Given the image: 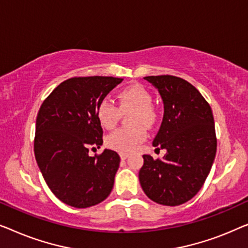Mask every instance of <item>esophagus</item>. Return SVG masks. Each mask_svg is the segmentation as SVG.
<instances>
[{
  "label": "esophagus",
  "instance_id": "obj_1",
  "mask_svg": "<svg viewBox=\"0 0 248 248\" xmlns=\"http://www.w3.org/2000/svg\"><path fill=\"white\" fill-rule=\"evenodd\" d=\"M128 156H129V154H127V153H121L120 158L121 159H125V158H128Z\"/></svg>",
  "mask_w": 248,
  "mask_h": 248
}]
</instances>
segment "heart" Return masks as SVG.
<instances>
[{
    "label": "heart",
    "mask_w": 248,
    "mask_h": 248,
    "mask_svg": "<svg viewBox=\"0 0 248 248\" xmlns=\"http://www.w3.org/2000/svg\"><path fill=\"white\" fill-rule=\"evenodd\" d=\"M118 108L109 100H102L96 109V117L103 128L113 129L119 123L121 113L134 111L130 123L134 127L116 130L107 137V146L119 153H130L147 138V127L154 124L156 113L152 107V95L137 83L125 86L118 93Z\"/></svg>",
    "instance_id": "b5f03b06"
}]
</instances>
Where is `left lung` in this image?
Here are the masks:
<instances>
[{
	"instance_id": "1",
	"label": "left lung",
	"mask_w": 248,
	"mask_h": 248,
	"mask_svg": "<svg viewBox=\"0 0 248 248\" xmlns=\"http://www.w3.org/2000/svg\"><path fill=\"white\" fill-rule=\"evenodd\" d=\"M157 89L164 104L153 146L166 149L163 159L144 155L139 182L156 203L180 205L197 194L210 173L217 152L211 108L186 79L172 75L144 78Z\"/></svg>"
}]
</instances>
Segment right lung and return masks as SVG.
<instances>
[{
  "label": "right lung",
  "mask_w": 248,
  "mask_h": 248,
  "mask_svg": "<svg viewBox=\"0 0 248 248\" xmlns=\"http://www.w3.org/2000/svg\"><path fill=\"white\" fill-rule=\"evenodd\" d=\"M123 81L111 76L66 79L44 101L38 112L37 164L51 192L71 207H92L112 191L119 155L104 149L92 157L89 148H100L103 144L97 106Z\"/></svg>",
  "instance_id": "obj_1"
}]
</instances>
